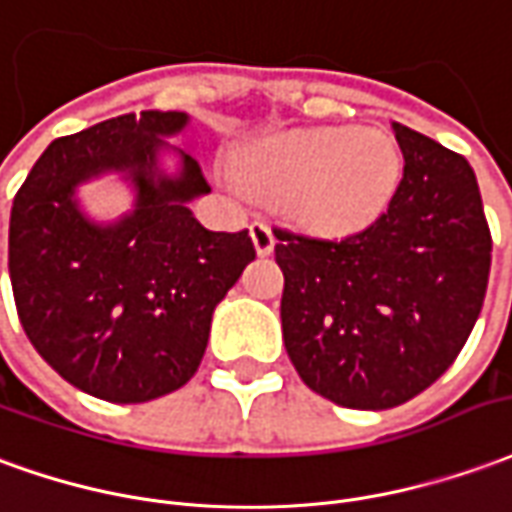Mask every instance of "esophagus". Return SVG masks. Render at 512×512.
<instances>
[{"label": "esophagus", "mask_w": 512, "mask_h": 512, "mask_svg": "<svg viewBox=\"0 0 512 512\" xmlns=\"http://www.w3.org/2000/svg\"><path fill=\"white\" fill-rule=\"evenodd\" d=\"M250 239L259 256H270L275 248V234L267 223H250Z\"/></svg>", "instance_id": "34e87169"}]
</instances>
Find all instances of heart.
I'll return each mask as SVG.
<instances>
[{"label":"heart","instance_id":"1","mask_svg":"<svg viewBox=\"0 0 512 512\" xmlns=\"http://www.w3.org/2000/svg\"><path fill=\"white\" fill-rule=\"evenodd\" d=\"M400 176V148L389 134L350 126L275 134L234 159L242 190L284 195L286 209L322 234H350L378 220Z\"/></svg>","mask_w":512,"mask_h":512}]
</instances>
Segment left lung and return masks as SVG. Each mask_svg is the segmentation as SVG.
<instances>
[{
  "label": "left lung",
  "mask_w": 512,
  "mask_h": 512,
  "mask_svg": "<svg viewBox=\"0 0 512 512\" xmlns=\"http://www.w3.org/2000/svg\"><path fill=\"white\" fill-rule=\"evenodd\" d=\"M391 126L405 165L375 223L342 239L273 228L286 353L308 389L355 411L402 405L447 372L491 273V231L469 162Z\"/></svg>",
  "instance_id": "left-lung-1"
}]
</instances>
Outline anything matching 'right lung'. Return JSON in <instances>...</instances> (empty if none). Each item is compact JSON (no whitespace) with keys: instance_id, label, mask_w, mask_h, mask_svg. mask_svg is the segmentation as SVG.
Segmentation results:
<instances>
[{"instance_id":"obj_1","label":"right lung","mask_w":512,"mask_h":512,"mask_svg":"<svg viewBox=\"0 0 512 512\" xmlns=\"http://www.w3.org/2000/svg\"><path fill=\"white\" fill-rule=\"evenodd\" d=\"M187 112L118 115L57 137L10 209L7 267L21 328L71 386L107 402H148L181 389L204 358L212 311L256 259L248 231H209L190 201L209 192L198 162L165 143ZM182 159L158 170V151ZM118 169L135 209L115 224L81 215L73 190Z\"/></svg>"}]
</instances>
